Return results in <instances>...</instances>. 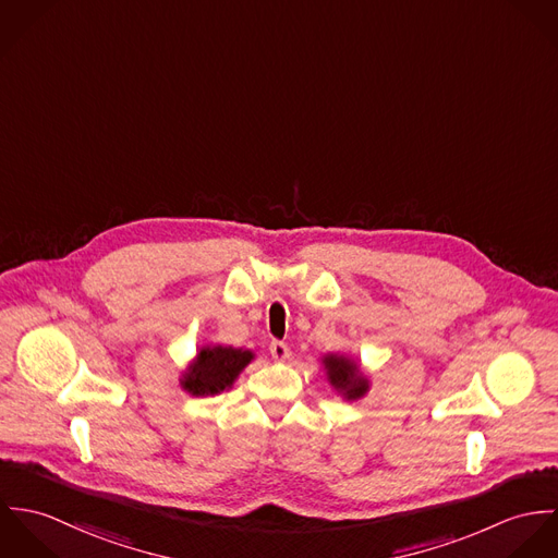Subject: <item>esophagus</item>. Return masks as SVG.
Masks as SVG:
<instances>
[{
	"instance_id": "1",
	"label": "esophagus",
	"mask_w": 558,
	"mask_h": 558,
	"mask_svg": "<svg viewBox=\"0 0 558 558\" xmlns=\"http://www.w3.org/2000/svg\"><path fill=\"white\" fill-rule=\"evenodd\" d=\"M270 354H272V359L279 361V363H286V361H290V356H292L288 343H283V341H272V343H270Z\"/></svg>"
}]
</instances>
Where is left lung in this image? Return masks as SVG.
<instances>
[{
    "mask_svg": "<svg viewBox=\"0 0 558 558\" xmlns=\"http://www.w3.org/2000/svg\"><path fill=\"white\" fill-rule=\"evenodd\" d=\"M319 363H322L326 383L339 398L356 401L369 393L372 380L354 356L341 354V352H326L319 356Z\"/></svg>",
    "mask_w": 558,
    "mask_h": 558,
    "instance_id": "8db88e82",
    "label": "left lung"
}]
</instances>
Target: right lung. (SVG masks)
I'll return each mask as SVG.
<instances>
[{"instance_id": "add662e5", "label": "right lung", "mask_w": 558, "mask_h": 558, "mask_svg": "<svg viewBox=\"0 0 558 558\" xmlns=\"http://www.w3.org/2000/svg\"><path fill=\"white\" fill-rule=\"evenodd\" d=\"M255 359L253 350L223 343H204L180 372V387L193 398H215L230 391L244 367Z\"/></svg>"}]
</instances>
